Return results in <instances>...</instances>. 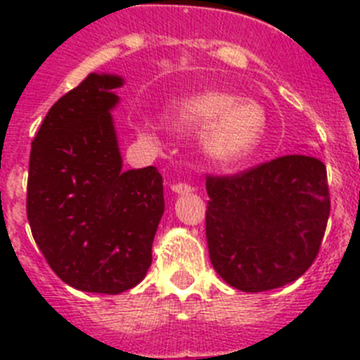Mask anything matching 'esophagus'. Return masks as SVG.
<instances>
[{
  "label": "esophagus",
  "instance_id": "34e87169",
  "mask_svg": "<svg viewBox=\"0 0 360 360\" xmlns=\"http://www.w3.org/2000/svg\"><path fill=\"white\" fill-rule=\"evenodd\" d=\"M171 189H173L174 193H178V195H187V193H193L195 187L186 182H174L173 186H171Z\"/></svg>",
  "mask_w": 360,
  "mask_h": 360
}]
</instances>
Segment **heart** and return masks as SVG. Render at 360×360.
I'll list each match as a JSON object with an SVG mask.
<instances>
[{
	"label": "heart",
	"mask_w": 360,
	"mask_h": 360,
	"mask_svg": "<svg viewBox=\"0 0 360 360\" xmlns=\"http://www.w3.org/2000/svg\"><path fill=\"white\" fill-rule=\"evenodd\" d=\"M173 119L186 128H203V149L216 162L245 157L265 129V111L259 104L225 91H207L182 101L174 108Z\"/></svg>",
	"instance_id": "obj_1"
}]
</instances>
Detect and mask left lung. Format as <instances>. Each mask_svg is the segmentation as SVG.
<instances>
[{"instance_id":"8db88e82","label":"left lung","mask_w":360,"mask_h":360,"mask_svg":"<svg viewBox=\"0 0 360 360\" xmlns=\"http://www.w3.org/2000/svg\"><path fill=\"white\" fill-rule=\"evenodd\" d=\"M205 187L209 257L225 283L265 292L310 269L330 216L319 158L287 155L236 174H207Z\"/></svg>"}]
</instances>
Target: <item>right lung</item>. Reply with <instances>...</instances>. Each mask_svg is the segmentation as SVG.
<instances>
[{
    "instance_id": "1",
    "label": "right lung",
    "mask_w": 360,
    "mask_h": 360,
    "mask_svg": "<svg viewBox=\"0 0 360 360\" xmlns=\"http://www.w3.org/2000/svg\"><path fill=\"white\" fill-rule=\"evenodd\" d=\"M117 75L90 73L32 141L27 216L50 269L84 292L120 294L144 279L164 214L157 167L122 171L110 110Z\"/></svg>"
}]
</instances>
